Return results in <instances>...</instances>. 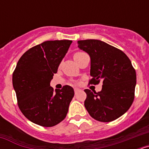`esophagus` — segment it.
I'll return each instance as SVG.
<instances>
[{
    "label": "esophagus",
    "mask_w": 149,
    "mask_h": 149,
    "mask_svg": "<svg viewBox=\"0 0 149 149\" xmlns=\"http://www.w3.org/2000/svg\"><path fill=\"white\" fill-rule=\"evenodd\" d=\"M74 93H77V92H79V91H80V89H79L78 88H74Z\"/></svg>",
    "instance_id": "esophagus-1"
}]
</instances>
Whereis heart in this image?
I'll use <instances>...</instances> for the list:
<instances>
[{
    "instance_id": "obj_1",
    "label": "heart",
    "mask_w": 149,
    "mask_h": 149,
    "mask_svg": "<svg viewBox=\"0 0 149 149\" xmlns=\"http://www.w3.org/2000/svg\"><path fill=\"white\" fill-rule=\"evenodd\" d=\"M85 54H86V53H84V52H81V51H77V52H75V53H74L73 54L74 60L76 62H77V60H78L79 59L81 58V57L83 56V55Z\"/></svg>"
}]
</instances>
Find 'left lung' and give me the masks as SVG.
<instances>
[{
    "mask_svg": "<svg viewBox=\"0 0 149 149\" xmlns=\"http://www.w3.org/2000/svg\"><path fill=\"white\" fill-rule=\"evenodd\" d=\"M78 48L89 54L91 59L90 84L103 83L96 93L84 89V101L89 115L95 120L110 122L123 115L134 99L136 71L123 51L102 41L80 40Z\"/></svg>",
    "mask_w": 149,
    "mask_h": 149,
    "instance_id": "left-lung-1",
    "label": "left lung"
}]
</instances>
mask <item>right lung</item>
Segmentation results:
<instances>
[{
	"label": "right lung",
	"mask_w": 149,
	"mask_h": 149,
	"mask_svg": "<svg viewBox=\"0 0 149 149\" xmlns=\"http://www.w3.org/2000/svg\"><path fill=\"white\" fill-rule=\"evenodd\" d=\"M71 40L46 41L30 48L13 74L18 106L30 122L53 127L65 119L74 92L70 86L54 91V74L72 44Z\"/></svg>",
	"instance_id": "obj_1"
}]
</instances>
